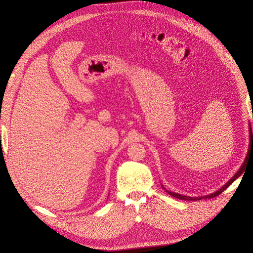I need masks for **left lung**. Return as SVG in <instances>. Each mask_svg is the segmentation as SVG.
Here are the masks:
<instances>
[{"label": "left lung", "mask_w": 253, "mask_h": 253, "mask_svg": "<svg viewBox=\"0 0 253 253\" xmlns=\"http://www.w3.org/2000/svg\"><path fill=\"white\" fill-rule=\"evenodd\" d=\"M249 145H251V143L253 144V134H252V129H251V126H250V125H249ZM246 159H247V157H246ZM246 159H245V162H246ZM245 162H244V164L242 165V167L240 168V170L237 171L232 177L229 179L225 185L221 187L220 189H218V190H216L215 192H213V193H211V194H209V195H205V196H194V197H192V196H187V195H182V194H178V193H175V192H171V191H168V190H166L165 188H164V186H163V188L166 190V192H168L169 193L171 196H173V197H175V198H178V200H182V201H198V200H207V198H212V197H215V196H217V195H219L221 192H223L224 190H226L229 186L231 185V183L235 180V179H237L240 177V176L243 174V172H244V165H245Z\"/></svg>", "instance_id": "left-lung-1"}]
</instances>
